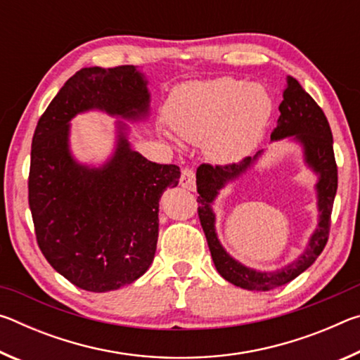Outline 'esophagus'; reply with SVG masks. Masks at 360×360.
<instances>
[{"instance_id": "obj_1", "label": "esophagus", "mask_w": 360, "mask_h": 360, "mask_svg": "<svg viewBox=\"0 0 360 360\" xmlns=\"http://www.w3.org/2000/svg\"><path fill=\"white\" fill-rule=\"evenodd\" d=\"M179 184L182 188H187V191H195V172L192 168H186L182 169Z\"/></svg>"}]
</instances>
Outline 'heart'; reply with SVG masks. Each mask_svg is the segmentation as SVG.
Returning a JSON list of instances; mask_svg holds the SVG:
<instances>
[{
  "label": "heart",
  "mask_w": 360,
  "mask_h": 360,
  "mask_svg": "<svg viewBox=\"0 0 360 360\" xmlns=\"http://www.w3.org/2000/svg\"><path fill=\"white\" fill-rule=\"evenodd\" d=\"M163 138L202 144L217 165H233L255 149L273 114V98L262 84L235 77L193 81L173 90L167 103ZM174 131L172 132L171 130Z\"/></svg>",
  "instance_id": "1"
}]
</instances>
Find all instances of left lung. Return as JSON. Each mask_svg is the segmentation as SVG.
Returning <instances> with one entry per match:
<instances>
[{
  "label": "left lung",
  "mask_w": 360,
  "mask_h": 360,
  "mask_svg": "<svg viewBox=\"0 0 360 360\" xmlns=\"http://www.w3.org/2000/svg\"><path fill=\"white\" fill-rule=\"evenodd\" d=\"M288 84L283 90V101L279 105L276 129L271 133V143L288 141L300 146L303 163L316 176L314 193L318 206V224L309 235L307 248L297 259L276 270H257L251 268L227 252L216 231V198L222 188L240 181L257 165L266 149L259 150L254 157H248L240 163L227 167L202 165L197 169L198 216L208 241L216 270L229 283L248 290H270L290 283L313 265L324 249L335 195H337L338 176L333 155V138L327 117L311 96L292 76L285 77Z\"/></svg>",
  "instance_id": "left-lung-1"
}]
</instances>
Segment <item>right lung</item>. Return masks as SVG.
<instances>
[{
	"mask_svg": "<svg viewBox=\"0 0 360 360\" xmlns=\"http://www.w3.org/2000/svg\"><path fill=\"white\" fill-rule=\"evenodd\" d=\"M92 110L116 119L113 150L100 164L77 161L70 148V120ZM149 117L141 68L92 66L65 82L36 125L28 178L36 238L56 271L84 290H117L154 260L158 202L181 169L131 148L129 124Z\"/></svg>",
	"mask_w": 360,
	"mask_h": 360,
	"instance_id": "add662e5",
	"label": "right lung"
}]
</instances>
